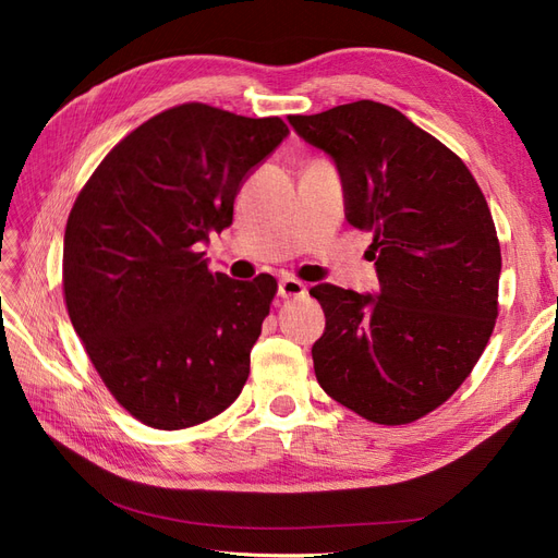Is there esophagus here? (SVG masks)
Masks as SVG:
<instances>
[{
  "mask_svg": "<svg viewBox=\"0 0 558 558\" xmlns=\"http://www.w3.org/2000/svg\"><path fill=\"white\" fill-rule=\"evenodd\" d=\"M305 293H307L305 283L298 281V279L286 277V279H281V281H279V295H281L283 300H289V298H300V295H305Z\"/></svg>",
  "mask_w": 558,
  "mask_h": 558,
  "instance_id": "34e87169",
  "label": "esophagus"
}]
</instances>
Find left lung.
<instances>
[{
  "label": "left lung",
  "instance_id": "obj_1",
  "mask_svg": "<svg viewBox=\"0 0 558 558\" xmlns=\"http://www.w3.org/2000/svg\"><path fill=\"white\" fill-rule=\"evenodd\" d=\"M342 179L347 221L373 232L379 293L318 283L312 347L324 391L384 426L412 424L453 396L494 332L500 244L475 177L408 116L373 99L289 116Z\"/></svg>",
  "mask_w": 558,
  "mask_h": 558
}]
</instances>
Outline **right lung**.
Here are the masks:
<instances>
[{
    "instance_id": "obj_1",
    "label": "right lung",
    "mask_w": 558,
    "mask_h": 558,
    "mask_svg": "<svg viewBox=\"0 0 558 558\" xmlns=\"http://www.w3.org/2000/svg\"><path fill=\"white\" fill-rule=\"evenodd\" d=\"M281 118L189 102L118 142L66 218L72 326L111 396L160 430L191 428L242 393L277 279L209 272L248 174L286 140Z\"/></svg>"
}]
</instances>
